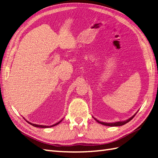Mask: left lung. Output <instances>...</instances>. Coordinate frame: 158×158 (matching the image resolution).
<instances>
[{
	"instance_id": "obj_1",
	"label": "left lung",
	"mask_w": 158,
	"mask_h": 158,
	"mask_svg": "<svg viewBox=\"0 0 158 158\" xmlns=\"http://www.w3.org/2000/svg\"><path fill=\"white\" fill-rule=\"evenodd\" d=\"M136 113L132 117H131L130 118H129L128 119H127L126 121H122V122H114V123H106V122H100V121H98V119H96V118H94V119L97 122H98L100 124H102V125H105V126H123L124 125V124L127 123V122H129L130 120H132L134 117H135L136 115Z\"/></svg>"
}]
</instances>
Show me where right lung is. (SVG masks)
<instances>
[{
    "label": "right lung",
    "mask_w": 158,
    "mask_h": 158,
    "mask_svg": "<svg viewBox=\"0 0 158 158\" xmlns=\"http://www.w3.org/2000/svg\"><path fill=\"white\" fill-rule=\"evenodd\" d=\"M62 121V119L61 120V121H60L59 122H58V123H55V124H53V125H52V126H43V125H37V124H35V123H31V122H28V121H26V122H27L28 123H30L31 124V125H32V126H35V127H43V128H46V127H53V126H56V125H58V124H59L60 122H61Z\"/></svg>",
    "instance_id": "right-lung-1"
}]
</instances>
